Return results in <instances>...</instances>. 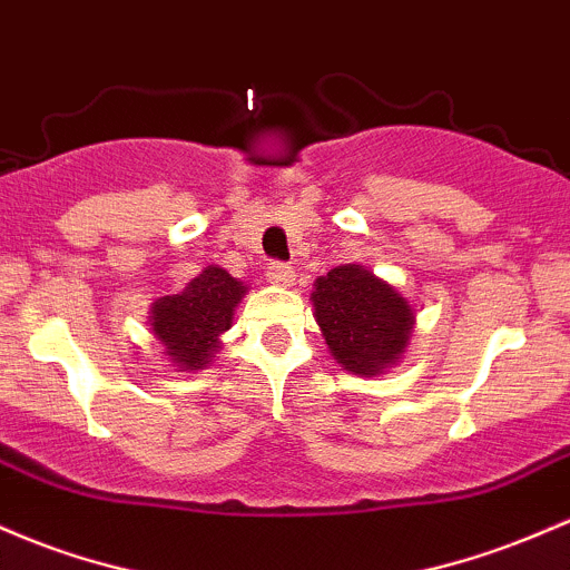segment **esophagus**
I'll use <instances>...</instances> for the list:
<instances>
[{
  "mask_svg": "<svg viewBox=\"0 0 570 570\" xmlns=\"http://www.w3.org/2000/svg\"><path fill=\"white\" fill-rule=\"evenodd\" d=\"M265 278L273 286H289L295 281V271L289 265H281V262H271L265 271Z\"/></svg>",
  "mask_w": 570,
  "mask_h": 570,
  "instance_id": "esophagus-1",
  "label": "esophagus"
}]
</instances>
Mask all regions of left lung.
Returning <instances> with one entry per match:
<instances>
[{
	"mask_svg": "<svg viewBox=\"0 0 570 570\" xmlns=\"http://www.w3.org/2000/svg\"><path fill=\"white\" fill-rule=\"evenodd\" d=\"M311 305L327 352L354 376H384L409 352L414 305L367 267L337 265L318 275Z\"/></svg>",
	"mask_w": 570,
	"mask_h": 570,
	"instance_id": "1",
	"label": "left lung"
}]
</instances>
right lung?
Returning <instances> with one entry per match:
<instances>
[{
	"instance_id": "1",
	"label": "right lung",
	"mask_w": 570,
	"mask_h": 570,
	"mask_svg": "<svg viewBox=\"0 0 570 570\" xmlns=\"http://www.w3.org/2000/svg\"><path fill=\"white\" fill-rule=\"evenodd\" d=\"M248 286L224 267L208 265L184 292L159 297L148 311V327L175 371L197 373L214 362L222 335L233 327L235 308Z\"/></svg>"
}]
</instances>
